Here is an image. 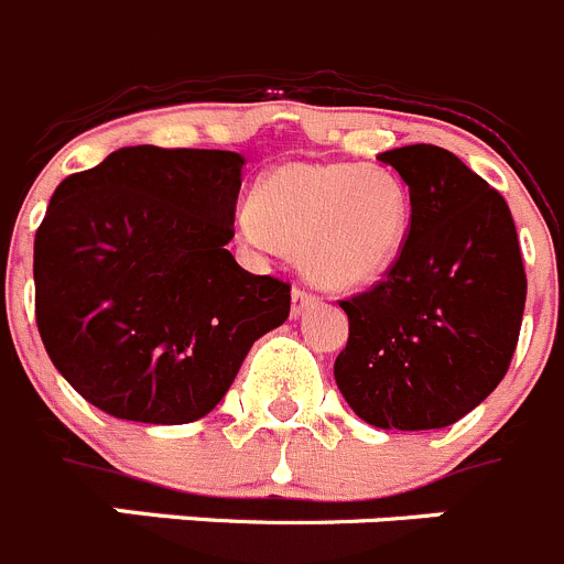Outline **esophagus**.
<instances>
[{
    "mask_svg": "<svg viewBox=\"0 0 564 564\" xmlns=\"http://www.w3.org/2000/svg\"><path fill=\"white\" fill-rule=\"evenodd\" d=\"M316 302H318V296L313 291H307V288H302V285L293 288V316L304 313V310L313 307Z\"/></svg>",
    "mask_w": 564,
    "mask_h": 564,
    "instance_id": "34e87169",
    "label": "esophagus"
}]
</instances>
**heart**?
I'll use <instances>...</instances> for the list:
<instances>
[{"label": "heart", "instance_id": "1", "mask_svg": "<svg viewBox=\"0 0 564 564\" xmlns=\"http://www.w3.org/2000/svg\"><path fill=\"white\" fill-rule=\"evenodd\" d=\"M240 235L302 254L333 288L371 285L400 260L411 229V193L389 167L358 162H285L240 212Z\"/></svg>", "mask_w": 564, "mask_h": 564}]
</instances>
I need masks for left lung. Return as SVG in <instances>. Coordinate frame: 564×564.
<instances>
[{
    "instance_id": "obj_1",
    "label": "left lung",
    "mask_w": 564,
    "mask_h": 564,
    "mask_svg": "<svg viewBox=\"0 0 564 564\" xmlns=\"http://www.w3.org/2000/svg\"><path fill=\"white\" fill-rule=\"evenodd\" d=\"M411 193L397 265L340 299L349 340L335 383L375 427L433 431L487 400L520 338L525 271L503 195L451 151L405 144L380 153Z\"/></svg>"
}]
</instances>
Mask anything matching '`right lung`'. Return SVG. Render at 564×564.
Here are the masks:
<instances>
[{
	"mask_svg": "<svg viewBox=\"0 0 564 564\" xmlns=\"http://www.w3.org/2000/svg\"><path fill=\"white\" fill-rule=\"evenodd\" d=\"M242 164L137 144L61 181L35 231V324L83 400L128 422H195L285 322L291 285L226 248Z\"/></svg>",
	"mask_w": 564,
	"mask_h": 564,
	"instance_id": "1",
	"label": "right lung"
}]
</instances>
